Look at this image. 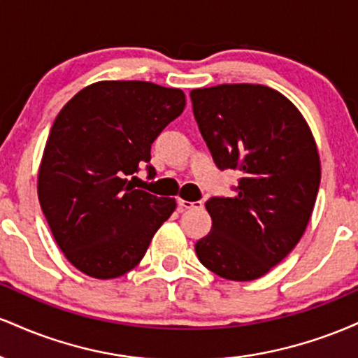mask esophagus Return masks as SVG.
Masks as SVG:
<instances>
[{
    "label": "esophagus",
    "mask_w": 358,
    "mask_h": 358,
    "mask_svg": "<svg viewBox=\"0 0 358 358\" xmlns=\"http://www.w3.org/2000/svg\"><path fill=\"white\" fill-rule=\"evenodd\" d=\"M178 205L182 210H190V208H202V202H188V200L178 199Z\"/></svg>",
    "instance_id": "1"
}]
</instances>
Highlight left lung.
<instances>
[{"mask_svg": "<svg viewBox=\"0 0 358 358\" xmlns=\"http://www.w3.org/2000/svg\"><path fill=\"white\" fill-rule=\"evenodd\" d=\"M193 114L220 170H239L234 196H212V229L195 244L217 276L252 281L285 259L306 231L322 166L296 106L261 84L193 89Z\"/></svg>", "mask_w": 358, "mask_h": 358, "instance_id": "left-lung-1", "label": "left lung"}]
</instances>
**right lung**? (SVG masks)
<instances>
[{"label": "right lung", "instance_id": "obj_1", "mask_svg": "<svg viewBox=\"0 0 358 358\" xmlns=\"http://www.w3.org/2000/svg\"><path fill=\"white\" fill-rule=\"evenodd\" d=\"M183 90L143 80H101L55 117L38 170V200L67 261L96 279L141 262L175 199L127 180L150 163L151 145L185 109ZM150 178L155 168L146 166ZM136 178V176H133Z\"/></svg>", "mask_w": 358, "mask_h": 358}]
</instances>
